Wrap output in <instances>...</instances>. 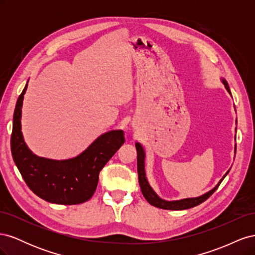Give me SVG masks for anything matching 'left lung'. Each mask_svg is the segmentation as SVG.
Instances as JSON below:
<instances>
[{
  "instance_id": "1",
  "label": "left lung",
  "mask_w": 255,
  "mask_h": 255,
  "mask_svg": "<svg viewBox=\"0 0 255 255\" xmlns=\"http://www.w3.org/2000/svg\"><path fill=\"white\" fill-rule=\"evenodd\" d=\"M223 85H225L226 89L229 91V94L231 95V90L229 87V84L227 83L226 80H222ZM136 150H137V172H138V181H139V185L141 188V192L143 197L145 198L146 201H148L151 205L158 207V208H163V210H171V211H181V210H187V208L195 207L199 204H201L204 202L206 199L210 198L215 190L218 188L220 183L222 180L225 179L226 175L229 173V171L225 174V176L222 177L220 182L216 185V186L210 190L206 194L197 197V198H187V199H182V200H176V201H166V200L160 199L156 194L155 191L152 189V187L149 185L148 180L145 177V171H144V150L141 146L139 142H136ZM236 149V148H235Z\"/></svg>"
}]
</instances>
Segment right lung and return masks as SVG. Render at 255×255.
Listing matches in <instances>:
<instances>
[{
	"instance_id": "1",
	"label": "right lung",
	"mask_w": 255,
	"mask_h": 255,
	"mask_svg": "<svg viewBox=\"0 0 255 255\" xmlns=\"http://www.w3.org/2000/svg\"><path fill=\"white\" fill-rule=\"evenodd\" d=\"M27 84L19 96L13 113L10 148L14 164L35 195L50 203L73 205L94 196L99 173L125 143L123 130L114 129L99 136L76 157L55 160L39 157L25 144L21 132V109Z\"/></svg>"
}]
</instances>
